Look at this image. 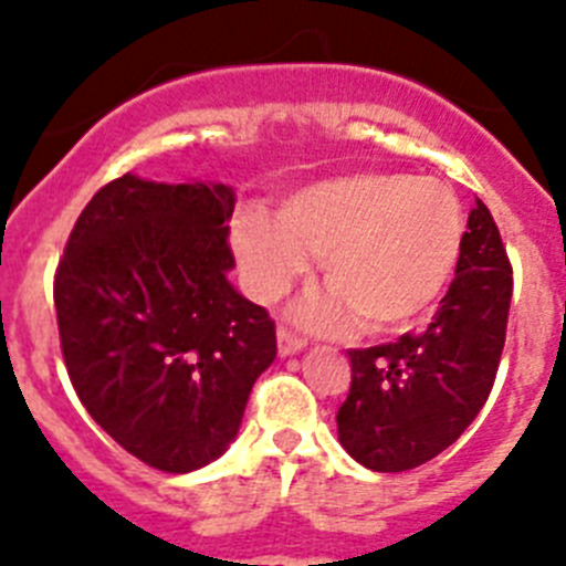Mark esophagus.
<instances>
[{
	"label": "esophagus",
	"instance_id": "esophagus-1",
	"mask_svg": "<svg viewBox=\"0 0 566 566\" xmlns=\"http://www.w3.org/2000/svg\"><path fill=\"white\" fill-rule=\"evenodd\" d=\"M276 340H279V355H282V358H290V355H298L304 349V346H307V340L298 338V335H293V333H290V329H279Z\"/></svg>",
	"mask_w": 566,
	"mask_h": 566
}]
</instances>
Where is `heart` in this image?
<instances>
[{
	"mask_svg": "<svg viewBox=\"0 0 566 566\" xmlns=\"http://www.w3.org/2000/svg\"><path fill=\"white\" fill-rule=\"evenodd\" d=\"M465 217L446 182L403 171H358L310 182L279 202L276 220L242 211L233 253L248 290L276 302L321 256L327 290L295 321L335 333L358 318L371 335L403 333L429 313L457 273Z\"/></svg>",
	"mask_w": 566,
	"mask_h": 566,
	"instance_id": "obj_1",
	"label": "heart"
}]
</instances>
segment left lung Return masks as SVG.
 <instances>
[{"mask_svg": "<svg viewBox=\"0 0 566 566\" xmlns=\"http://www.w3.org/2000/svg\"><path fill=\"white\" fill-rule=\"evenodd\" d=\"M513 276L482 200L468 213L457 276L420 335L353 349V384L338 409V440L369 471L434 460L491 395L505 346Z\"/></svg>", "mask_w": 566, "mask_h": 566, "instance_id": "1", "label": "left lung"}]
</instances>
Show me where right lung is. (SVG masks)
I'll use <instances>...</instances> for the list:
<instances>
[{
	"label": "right lung",
	"instance_id": "obj_1",
	"mask_svg": "<svg viewBox=\"0 0 566 566\" xmlns=\"http://www.w3.org/2000/svg\"><path fill=\"white\" fill-rule=\"evenodd\" d=\"M226 182H106L55 271L70 380L90 417L157 471L188 473L228 451L276 327L228 273Z\"/></svg>",
	"mask_w": 566,
	"mask_h": 566
}]
</instances>
